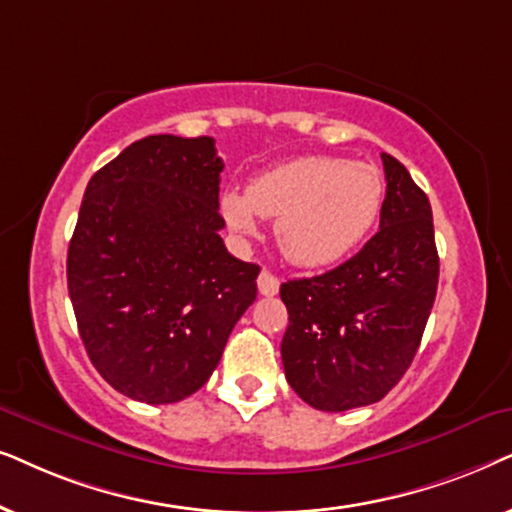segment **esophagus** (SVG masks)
Returning <instances> with one entry per match:
<instances>
[{
	"label": "esophagus",
	"instance_id": "1",
	"mask_svg": "<svg viewBox=\"0 0 512 512\" xmlns=\"http://www.w3.org/2000/svg\"><path fill=\"white\" fill-rule=\"evenodd\" d=\"M257 288H260V292L264 297H274L276 292H278V288H281V281H278V278L271 274V271H267L264 269L260 276H257Z\"/></svg>",
	"mask_w": 512,
	"mask_h": 512
}]
</instances>
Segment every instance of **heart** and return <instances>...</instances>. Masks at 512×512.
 Segmentation results:
<instances>
[{
  "mask_svg": "<svg viewBox=\"0 0 512 512\" xmlns=\"http://www.w3.org/2000/svg\"><path fill=\"white\" fill-rule=\"evenodd\" d=\"M386 182L377 166L339 156H302L222 194L224 220L236 234H255L257 215L271 217L281 252L299 267L342 260L377 222Z\"/></svg>",
  "mask_w": 512,
  "mask_h": 512,
  "instance_id": "heart-1",
  "label": "heart"
}]
</instances>
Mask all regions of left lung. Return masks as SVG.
<instances>
[{
  "label": "left lung",
  "instance_id": "obj_1",
  "mask_svg": "<svg viewBox=\"0 0 512 512\" xmlns=\"http://www.w3.org/2000/svg\"><path fill=\"white\" fill-rule=\"evenodd\" d=\"M386 199L379 231L337 269L281 285L288 330L285 379L304 403L346 412L377 403L403 379L438 290L428 196L391 154H381Z\"/></svg>",
  "mask_w": 512,
  "mask_h": 512
}]
</instances>
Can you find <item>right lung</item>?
<instances>
[{
  "instance_id": "1",
  "label": "right lung",
  "mask_w": 512,
  "mask_h": 512,
  "mask_svg": "<svg viewBox=\"0 0 512 512\" xmlns=\"http://www.w3.org/2000/svg\"><path fill=\"white\" fill-rule=\"evenodd\" d=\"M215 140L149 135L88 182L67 250V290L88 358L147 405L185 400L210 379L257 297L260 267L220 229Z\"/></svg>"
}]
</instances>
